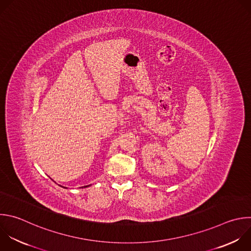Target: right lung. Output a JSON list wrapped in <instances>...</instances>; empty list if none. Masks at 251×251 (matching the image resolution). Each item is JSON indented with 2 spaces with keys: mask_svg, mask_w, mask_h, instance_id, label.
Returning a JSON list of instances; mask_svg holds the SVG:
<instances>
[{
  "mask_svg": "<svg viewBox=\"0 0 251 251\" xmlns=\"http://www.w3.org/2000/svg\"><path fill=\"white\" fill-rule=\"evenodd\" d=\"M83 187H87V186H83Z\"/></svg>",
  "mask_w": 251,
  "mask_h": 251,
  "instance_id": "add662e5",
  "label": "right lung"
}]
</instances>
